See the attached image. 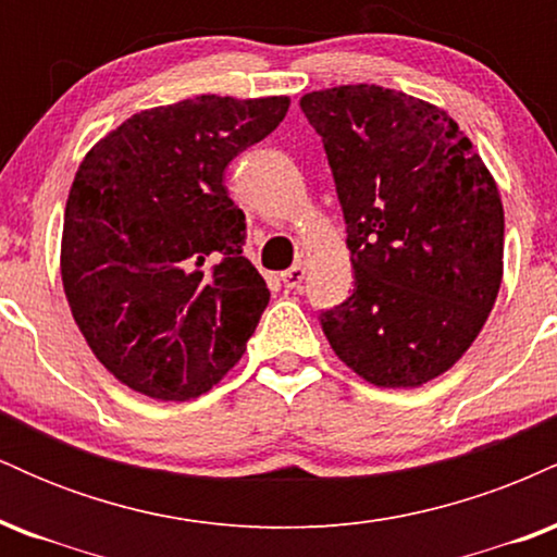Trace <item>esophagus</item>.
I'll return each instance as SVG.
<instances>
[{
  "mask_svg": "<svg viewBox=\"0 0 557 557\" xmlns=\"http://www.w3.org/2000/svg\"><path fill=\"white\" fill-rule=\"evenodd\" d=\"M304 277H306V267H300V264H296V267H290V270L287 272H283V285L285 287H300V283H304Z\"/></svg>",
  "mask_w": 557,
  "mask_h": 557,
  "instance_id": "34e87169",
  "label": "esophagus"
}]
</instances>
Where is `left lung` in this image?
<instances>
[{
	"mask_svg": "<svg viewBox=\"0 0 557 557\" xmlns=\"http://www.w3.org/2000/svg\"><path fill=\"white\" fill-rule=\"evenodd\" d=\"M298 104L324 140L356 274L324 335L369 385H426L471 348L500 290L495 177L456 120L417 96L354 83Z\"/></svg>",
	"mask_w": 557,
	"mask_h": 557,
	"instance_id": "1",
	"label": "left lung"
}]
</instances>
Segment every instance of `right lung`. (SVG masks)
Returning <instances> with one entry per match:
<instances>
[{"instance_id":"obj_1","label":"right lung","mask_w":557,"mask_h":557,"mask_svg":"<svg viewBox=\"0 0 557 557\" xmlns=\"http://www.w3.org/2000/svg\"><path fill=\"white\" fill-rule=\"evenodd\" d=\"M290 99L203 94L127 117L83 157L62 225V287L114 380L154 400L209 393L246 350L270 287L243 253L225 168Z\"/></svg>"}]
</instances>
